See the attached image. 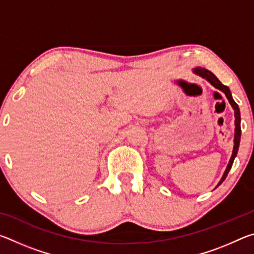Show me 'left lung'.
Segmentation results:
<instances>
[{"mask_svg": "<svg viewBox=\"0 0 254 254\" xmlns=\"http://www.w3.org/2000/svg\"><path fill=\"white\" fill-rule=\"evenodd\" d=\"M194 74L198 75L200 77H203L206 80L208 81V83L212 84L215 88L220 89L221 92H223L225 94V96L227 100H229L230 104L232 105L234 110V117H235V133H234V147H233V151H232V156L231 159L229 161V165H227L226 169L224 171V174H223L222 178L220 180V183L217 184V186H220V185L224 182L227 174H229V171L232 168V165H233V161L236 157V154H238V150H239V145H240V139H241V115H240V109H239V105L236 104L234 102L233 97H232V94L230 92V88L227 87V86L223 85L216 76H215L212 71H209L207 69H205V68H201V67H197L194 69ZM216 186V187H217Z\"/></svg>", "mask_w": 254, "mask_h": 254, "instance_id": "left-lung-1", "label": "left lung"}]
</instances>
